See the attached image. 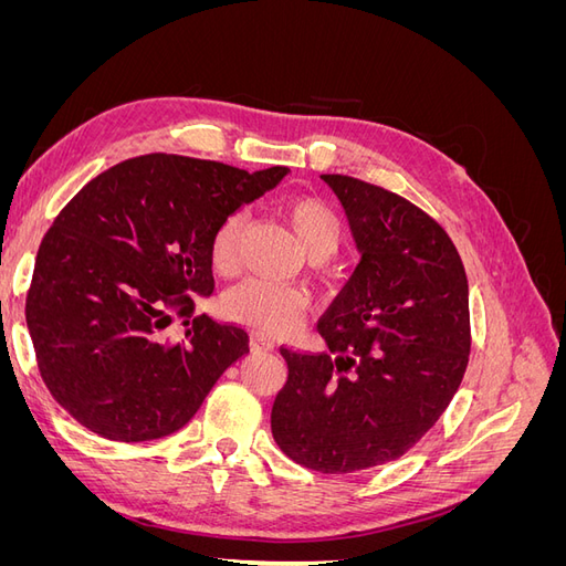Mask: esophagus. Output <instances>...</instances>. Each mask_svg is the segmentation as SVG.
<instances>
[{
	"instance_id": "esophagus-1",
	"label": "esophagus",
	"mask_w": 566,
	"mask_h": 566,
	"mask_svg": "<svg viewBox=\"0 0 566 566\" xmlns=\"http://www.w3.org/2000/svg\"><path fill=\"white\" fill-rule=\"evenodd\" d=\"M250 345H252V352H254V354H266V352H273V347H276L266 335H260V333L252 335Z\"/></svg>"
}]
</instances>
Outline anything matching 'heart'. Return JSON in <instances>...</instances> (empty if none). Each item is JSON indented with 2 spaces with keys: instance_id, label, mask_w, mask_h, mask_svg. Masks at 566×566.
<instances>
[{
  "instance_id": "heart-1",
  "label": "heart",
  "mask_w": 566,
  "mask_h": 566,
  "mask_svg": "<svg viewBox=\"0 0 566 566\" xmlns=\"http://www.w3.org/2000/svg\"><path fill=\"white\" fill-rule=\"evenodd\" d=\"M290 224H293L304 252L312 260H328L342 243V224L337 214L318 198H300L287 205L285 210ZM248 224L243 210L231 212L217 231L210 243V262L214 271L231 273L238 264V248ZM304 295L300 290L273 283L264 279H250L231 287L221 300V312L227 318L245 323L250 328L266 335H285L295 328V323L304 310Z\"/></svg>"
}]
</instances>
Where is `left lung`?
<instances>
[{
    "label": "left lung",
    "instance_id": "obj_1",
    "mask_svg": "<svg viewBox=\"0 0 566 566\" xmlns=\"http://www.w3.org/2000/svg\"><path fill=\"white\" fill-rule=\"evenodd\" d=\"M321 179L361 260L316 325L328 349L281 347L287 382L271 432L300 465L347 474L401 458L449 408L470 358V290L430 214L361 179Z\"/></svg>",
    "mask_w": 566,
    "mask_h": 566
}]
</instances>
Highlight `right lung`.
I'll use <instances>...</instances> for the list:
<instances>
[{
	"label": "right lung",
	"instance_id": "right-lung-1",
	"mask_svg": "<svg viewBox=\"0 0 566 566\" xmlns=\"http://www.w3.org/2000/svg\"><path fill=\"white\" fill-rule=\"evenodd\" d=\"M287 172L150 153L65 205L40 245L25 321L46 389L80 424L127 443L172 434L250 352L241 325L193 316L191 295L214 290L217 227ZM175 315L179 343L164 337Z\"/></svg>",
	"mask_w": 566,
	"mask_h": 566
}]
</instances>
